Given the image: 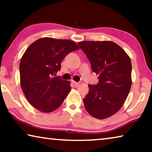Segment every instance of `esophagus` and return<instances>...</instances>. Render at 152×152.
Wrapping results in <instances>:
<instances>
[{
    "label": "esophagus",
    "instance_id": "esophagus-1",
    "mask_svg": "<svg viewBox=\"0 0 152 152\" xmlns=\"http://www.w3.org/2000/svg\"><path fill=\"white\" fill-rule=\"evenodd\" d=\"M72 83H73L75 86H78L79 84H80V83H78V82H75V81H72Z\"/></svg>",
    "mask_w": 152,
    "mask_h": 152
}]
</instances>
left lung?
<instances>
[{
    "mask_svg": "<svg viewBox=\"0 0 152 152\" xmlns=\"http://www.w3.org/2000/svg\"><path fill=\"white\" fill-rule=\"evenodd\" d=\"M99 74L97 85H88L83 99L86 111L93 117L104 119L122 107L131 87V59L120 46L112 41H83L78 43Z\"/></svg>",
    "mask_w": 152,
    "mask_h": 152,
    "instance_id": "1",
    "label": "left lung"
}]
</instances>
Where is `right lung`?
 Returning <instances> with one entry per match:
<instances>
[{"label":"right lung","instance_id":"obj_1","mask_svg":"<svg viewBox=\"0 0 152 152\" xmlns=\"http://www.w3.org/2000/svg\"><path fill=\"white\" fill-rule=\"evenodd\" d=\"M79 49L69 40L40 38L29 46L20 64V83L29 103L42 112L57 109L71 90L70 83L59 76L61 61Z\"/></svg>","mask_w":152,"mask_h":152}]
</instances>
